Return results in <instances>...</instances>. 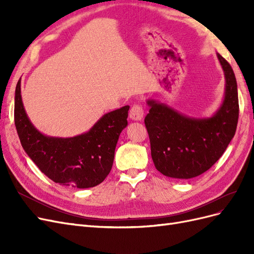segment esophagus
Returning <instances> with one entry per match:
<instances>
[{
	"mask_svg": "<svg viewBox=\"0 0 254 254\" xmlns=\"http://www.w3.org/2000/svg\"><path fill=\"white\" fill-rule=\"evenodd\" d=\"M144 110L143 107L139 104H134L129 111V118L132 121H141L143 119Z\"/></svg>",
	"mask_w": 254,
	"mask_h": 254,
	"instance_id": "obj_1",
	"label": "esophagus"
}]
</instances>
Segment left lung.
<instances>
[{
  "mask_svg": "<svg viewBox=\"0 0 254 254\" xmlns=\"http://www.w3.org/2000/svg\"><path fill=\"white\" fill-rule=\"evenodd\" d=\"M226 78L225 98L212 118L183 115L164 104L148 99L144 120L149 135L151 158L166 177L190 179L203 174L222 156L236 131L238 94L234 72L217 54Z\"/></svg>",
  "mask_w": 254,
  "mask_h": 254,
  "instance_id": "left-lung-1",
  "label": "left lung"
}]
</instances>
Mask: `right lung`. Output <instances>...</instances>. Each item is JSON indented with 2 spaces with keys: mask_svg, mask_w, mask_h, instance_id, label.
<instances>
[{
  "mask_svg": "<svg viewBox=\"0 0 254 254\" xmlns=\"http://www.w3.org/2000/svg\"><path fill=\"white\" fill-rule=\"evenodd\" d=\"M129 106L106 113L88 132L73 137L44 135L23 107L21 80L14 95V125L22 147L39 170L61 186L88 189L109 175L120 133L127 126Z\"/></svg>",
  "mask_w": 254,
  "mask_h": 254,
  "instance_id": "obj_1",
  "label": "right lung"
}]
</instances>
